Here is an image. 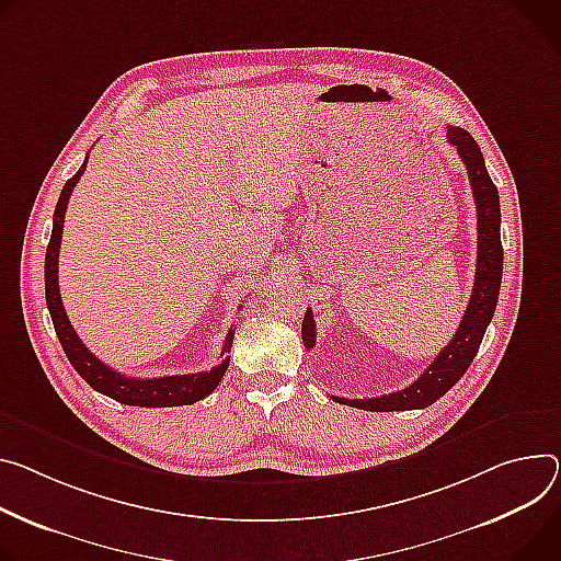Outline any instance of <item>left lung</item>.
Returning <instances> with one entry per match:
<instances>
[{
	"instance_id": "left-lung-1",
	"label": "left lung",
	"mask_w": 561,
	"mask_h": 561,
	"mask_svg": "<svg viewBox=\"0 0 561 561\" xmlns=\"http://www.w3.org/2000/svg\"><path fill=\"white\" fill-rule=\"evenodd\" d=\"M447 142L456 147L458 157L466 163L474 203H477V230H479V252H477V277L468 309L463 313L461 324H458L451 342L436 355L432 365L421 374L416 382L404 387L402 391H393L378 398H337L335 402L360 407L365 412H407V410H423L445 396L461 376L472 365L474 355L481 346L485 329L494 316L501 273H503V248H501V208H499V192L492 183L481 147L470 136V131L461 127H447ZM301 340L304 346H316V320L311 309L304 316L301 322Z\"/></svg>"
}]
</instances>
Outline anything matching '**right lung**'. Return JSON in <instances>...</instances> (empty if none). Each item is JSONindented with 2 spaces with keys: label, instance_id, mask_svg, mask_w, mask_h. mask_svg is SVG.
I'll use <instances>...</instances> for the list:
<instances>
[{
  "label": "right lung",
  "instance_id": "add662e5",
  "mask_svg": "<svg viewBox=\"0 0 561 561\" xmlns=\"http://www.w3.org/2000/svg\"><path fill=\"white\" fill-rule=\"evenodd\" d=\"M89 157L80 165V170L65 183L58 206L54 213V230H50V241L46 245V257H44V290H46V307L54 320L56 335L67 353L69 363L73 369L91 385V389L114 398L123 404L134 407H179V404H192L201 398H206L217 389L221 382L230 360L226 358L221 365L213 367L210 371H198V374H185V376H163V378H131L125 376L105 363H100L95 355L82 344L78 333L73 331L67 311L60 299V286H58V257H60V241H62V228H65V213L69 206V196L84 174ZM234 340V329L228 331L224 340L221 355L230 353Z\"/></svg>",
  "mask_w": 561,
  "mask_h": 561
}]
</instances>
